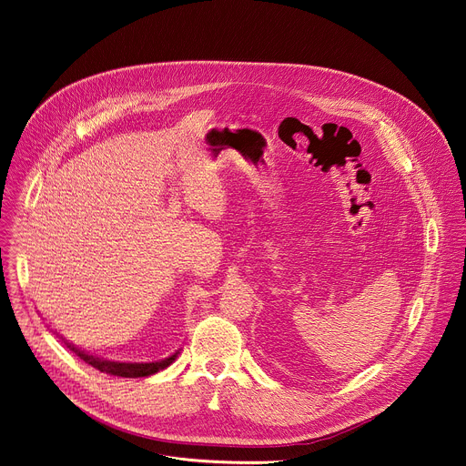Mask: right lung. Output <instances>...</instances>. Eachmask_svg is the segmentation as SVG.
<instances>
[{
  "label": "right lung",
  "mask_w": 466,
  "mask_h": 466,
  "mask_svg": "<svg viewBox=\"0 0 466 466\" xmlns=\"http://www.w3.org/2000/svg\"><path fill=\"white\" fill-rule=\"evenodd\" d=\"M66 347H68L72 352H76L85 363L92 365L94 369H97L101 372H106L110 376H121V378H146V376H151V374L169 367L175 361V358L178 356V350H177L169 358H164V360H158V361H149V363H119V361H108V360H101V358H96L92 354H86L85 350H79L72 343H66Z\"/></svg>",
  "instance_id": "right-lung-1"
}]
</instances>
